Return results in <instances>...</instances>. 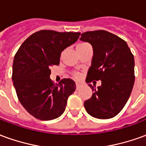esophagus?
<instances>
[{"label": "esophagus", "mask_w": 146, "mask_h": 146, "mask_svg": "<svg viewBox=\"0 0 146 146\" xmlns=\"http://www.w3.org/2000/svg\"><path fill=\"white\" fill-rule=\"evenodd\" d=\"M76 90H80V89L82 88H83V84H80V83H76Z\"/></svg>", "instance_id": "1"}]
</instances>
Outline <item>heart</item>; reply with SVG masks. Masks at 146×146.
<instances>
[{"mask_svg":"<svg viewBox=\"0 0 146 146\" xmlns=\"http://www.w3.org/2000/svg\"><path fill=\"white\" fill-rule=\"evenodd\" d=\"M86 45H88V44H80L77 45L76 48H81V47H84V46H86ZM74 76H75L76 78H80V74L79 73H74Z\"/></svg>","mask_w":146,"mask_h":146,"instance_id":"heart-1","label":"heart"}]
</instances>
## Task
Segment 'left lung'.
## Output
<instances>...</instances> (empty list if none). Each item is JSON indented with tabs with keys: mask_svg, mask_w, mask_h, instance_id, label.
I'll return each mask as SVG.
<instances>
[{
	"mask_svg": "<svg viewBox=\"0 0 146 146\" xmlns=\"http://www.w3.org/2000/svg\"><path fill=\"white\" fill-rule=\"evenodd\" d=\"M80 40L93 48L92 66L86 82L101 80L92 96L84 102L89 115L98 119H110L122 110L128 100L135 83V59L123 40L106 30L89 31L81 34Z\"/></svg>",
	"mask_w": 146,
	"mask_h": 146,
	"instance_id": "obj_1",
	"label": "left lung"
}]
</instances>
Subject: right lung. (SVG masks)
Segmentation results:
<instances>
[{
    "mask_svg": "<svg viewBox=\"0 0 146 146\" xmlns=\"http://www.w3.org/2000/svg\"><path fill=\"white\" fill-rule=\"evenodd\" d=\"M80 33L40 30L23 43L15 54L12 81L18 98L36 119L51 120L64 113L67 99L76 90L71 79L54 84L50 68L59 64L62 51L78 40Z\"/></svg>",
    "mask_w": 146,
    "mask_h": 146,
    "instance_id": "obj_1",
    "label": "right lung"
}]
</instances>
